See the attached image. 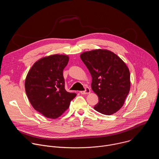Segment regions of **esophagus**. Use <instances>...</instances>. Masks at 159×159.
<instances>
[{
    "label": "esophagus",
    "instance_id": "obj_1",
    "mask_svg": "<svg viewBox=\"0 0 159 159\" xmlns=\"http://www.w3.org/2000/svg\"><path fill=\"white\" fill-rule=\"evenodd\" d=\"M80 93L82 94H87L90 93V89L89 87H85V90H83V91H80Z\"/></svg>",
    "mask_w": 159,
    "mask_h": 159
}]
</instances>
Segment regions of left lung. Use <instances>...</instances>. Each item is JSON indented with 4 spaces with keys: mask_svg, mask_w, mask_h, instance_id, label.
<instances>
[{
    "mask_svg": "<svg viewBox=\"0 0 159 159\" xmlns=\"http://www.w3.org/2000/svg\"><path fill=\"white\" fill-rule=\"evenodd\" d=\"M92 77L91 88L99 98L94 109L111 115L123 106L130 90V73L117 55L106 49L84 52L80 55Z\"/></svg>",
    "mask_w": 159,
    "mask_h": 159,
    "instance_id": "8db88e82",
    "label": "left lung"
}]
</instances>
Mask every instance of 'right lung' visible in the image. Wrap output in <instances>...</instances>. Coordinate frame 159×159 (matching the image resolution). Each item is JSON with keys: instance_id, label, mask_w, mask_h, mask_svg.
Here are the masks:
<instances>
[{"instance_id": "obj_1", "label": "right lung", "mask_w": 159, "mask_h": 159, "mask_svg": "<svg viewBox=\"0 0 159 159\" xmlns=\"http://www.w3.org/2000/svg\"><path fill=\"white\" fill-rule=\"evenodd\" d=\"M69 60V56L61 54L43 57L33 64L26 75L28 98L33 108L47 118L61 116L76 96L65 89L63 71Z\"/></svg>"}]
</instances>
